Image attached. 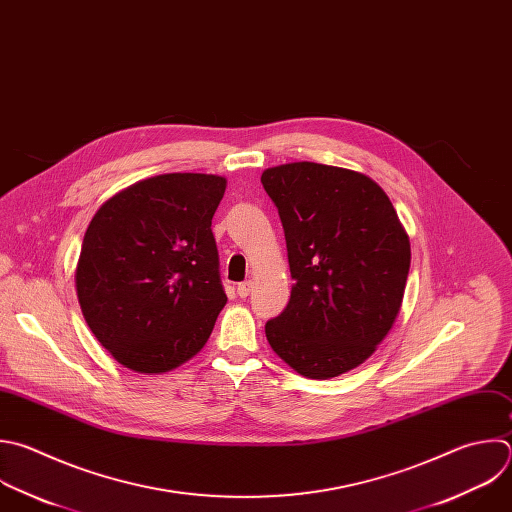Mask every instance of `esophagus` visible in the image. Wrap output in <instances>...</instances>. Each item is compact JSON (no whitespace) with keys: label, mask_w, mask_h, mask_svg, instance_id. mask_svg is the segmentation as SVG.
Here are the masks:
<instances>
[{"label":"esophagus","mask_w":512,"mask_h":512,"mask_svg":"<svg viewBox=\"0 0 512 512\" xmlns=\"http://www.w3.org/2000/svg\"><path fill=\"white\" fill-rule=\"evenodd\" d=\"M251 289H253V283H251V281L239 283V285H237V295H239V297H247V295L251 293Z\"/></svg>","instance_id":"1"}]
</instances>
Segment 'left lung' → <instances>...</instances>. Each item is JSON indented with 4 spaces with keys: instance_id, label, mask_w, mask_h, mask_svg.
<instances>
[{
    "instance_id": "obj_1",
    "label": "left lung",
    "mask_w": 512,
    "mask_h": 512,
    "mask_svg": "<svg viewBox=\"0 0 512 512\" xmlns=\"http://www.w3.org/2000/svg\"><path fill=\"white\" fill-rule=\"evenodd\" d=\"M287 243L291 299L267 321L273 352L297 374L329 380L364 364L396 323L410 237L384 189L350 168H265Z\"/></svg>"
}]
</instances>
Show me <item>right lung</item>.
<instances>
[{
	"label": "right lung",
	"mask_w": 512,
	"mask_h": 512,
	"mask_svg": "<svg viewBox=\"0 0 512 512\" xmlns=\"http://www.w3.org/2000/svg\"><path fill=\"white\" fill-rule=\"evenodd\" d=\"M227 179L138 181L92 217L76 265L82 315L110 356L164 374L197 356L227 303L211 231Z\"/></svg>",
	"instance_id": "obj_1"
}]
</instances>
